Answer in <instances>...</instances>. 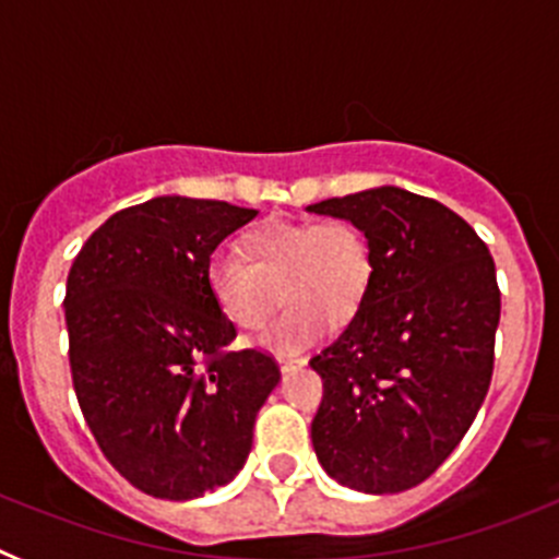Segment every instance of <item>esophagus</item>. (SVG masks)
Listing matches in <instances>:
<instances>
[{"label":"esophagus","instance_id":"esophagus-1","mask_svg":"<svg viewBox=\"0 0 559 559\" xmlns=\"http://www.w3.org/2000/svg\"><path fill=\"white\" fill-rule=\"evenodd\" d=\"M276 364H280V369H283V372H290V369L305 367L308 360H305L302 355H276Z\"/></svg>","mask_w":559,"mask_h":559}]
</instances>
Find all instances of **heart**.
Instances as JSON below:
<instances>
[{
	"label": "heart",
	"mask_w": 559,
	"mask_h": 559,
	"mask_svg": "<svg viewBox=\"0 0 559 559\" xmlns=\"http://www.w3.org/2000/svg\"><path fill=\"white\" fill-rule=\"evenodd\" d=\"M240 254L212 257L206 294L231 328L257 330L283 290V316L263 335V347L276 353H296L330 328H347L372 285L367 235L344 218L271 221L240 240Z\"/></svg>",
	"instance_id": "obj_1"
}]
</instances>
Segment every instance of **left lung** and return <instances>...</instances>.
Segmentation results:
<instances>
[{"label": "left lung", "instance_id": "1", "mask_svg": "<svg viewBox=\"0 0 559 559\" xmlns=\"http://www.w3.org/2000/svg\"><path fill=\"white\" fill-rule=\"evenodd\" d=\"M308 212L349 221L372 249L367 302L310 358L324 380L313 451L344 487L412 490L451 456L490 389L501 319L496 263L456 212L400 187Z\"/></svg>", "mask_w": 559, "mask_h": 559}]
</instances>
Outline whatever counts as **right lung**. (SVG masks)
<instances>
[{"label": "right lung", "instance_id": "1", "mask_svg": "<svg viewBox=\"0 0 559 559\" xmlns=\"http://www.w3.org/2000/svg\"><path fill=\"white\" fill-rule=\"evenodd\" d=\"M257 210L159 195L114 212L67 276L69 367L103 456L136 490L190 501L243 471L280 383L206 294V263Z\"/></svg>", "mask_w": 559, "mask_h": 559}]
</instances>
